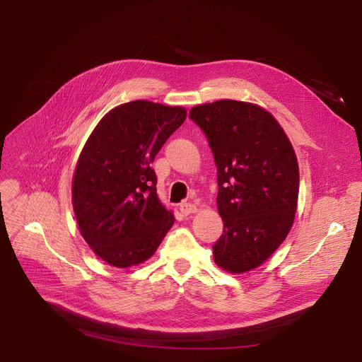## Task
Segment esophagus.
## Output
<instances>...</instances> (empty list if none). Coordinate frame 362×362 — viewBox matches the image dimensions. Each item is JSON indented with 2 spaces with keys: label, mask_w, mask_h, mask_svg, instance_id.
Returning a JSON list of instances; mask_svg holds the SVG:
<instances>
[{
  "label": "esophagus",
  "mask_w": 362,
  "mask_h": 362,
  "mask_svg": "<svg viewBox=\"0 0 362 362\" xmlns=\"http://www.w3.org/2000/svg\"><path fill=\"white\" fill-rule=\"evenodd\" d=\"M179 208H180V213H182L183 216H189V214H194V213L198 211L197 205H194V204H191V202H183V204H180Z\"/></svg>",
  "instance_id": "34e87169"
}]
</instances>
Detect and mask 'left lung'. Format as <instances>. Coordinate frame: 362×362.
I'll use <instances>...</instances> for the list:
<instances>
[{"mask_svg": "<svg viewBox=\"0 0 362 362\" xmlns=\"http://www.w3.org/2000/svg\"><path fill=\"white\" fill-rule=\"evenodd\" d=\"M217 165V210L224 233L214 262L242 274L267 261L291 232L299 195L295 149L273 114L245 101L220 100L191 108Z\"/></svg>", "mask_w": 362, "mask_h": 362, "instance_id": "obj_1", "label": "left lung"}]
</instances>
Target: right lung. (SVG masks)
<instances>
[{"label": "right lung", "instance_id": "1", "mask_svg": "<svg viewBox=\"0 0 362 362\" xmlns=\"http://www.w3.org/2000/svg\"><path fill=\"white\" fill-rule=\"evenodd\" d=\"M186 114L179 105L126 103L105 114L82 148L71 182L74 217L89 248L112 267L149 259L175 223L151 163Z\"/></svg>", "mask_w": 362, "mask_h": 362}]
</instances>
